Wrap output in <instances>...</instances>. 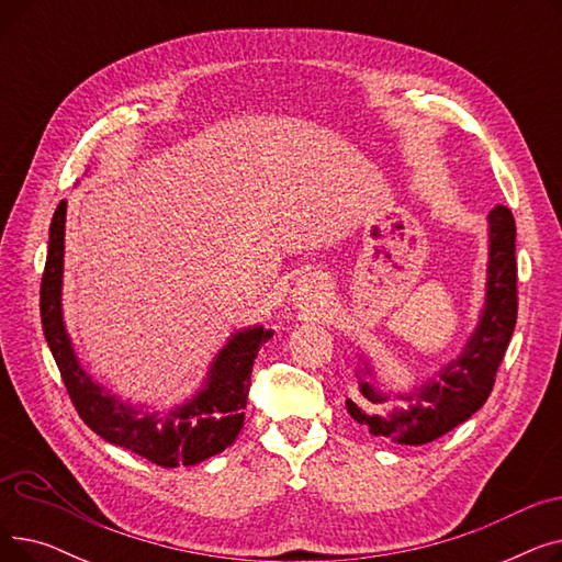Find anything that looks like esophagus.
I'll list each match as a JSON object with an SVG mask.
<instances>
[{"label": "esophagus", "mask_w": 562, "mask_h": 562, "mask_svg": "<svg viewBox=\"0 0 562 562\" xmlns=\"http://www.w3.org/2000/svg\"><path fill=\"white\" fill-rule=\"evenodd\" d=\"M291 301L293 307L307 314H318L326 307V296H323L321 284L314 278H301L291 291Z\"/></svg>", "instance_id": "34e87169"}]
</instances>
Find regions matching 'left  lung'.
<instances>
[{
	"instance_id": "obj_1",
	"label": "left lung",
	"mask_w": 562,
	"mask_h": 562,
	"mask_svg": "<svg viewBox=\"0 0 562 562\" xmlns=\"http://www.w3.org/2000/svg\"><path fill=\"white\" fill-rule=\"evenodd\" d=\"M517 321V263L515 218L508 206L498 204L487 216V276L485 299L476 328L467 337L460 356L441 364L424 380L390 385L382 380L373 360L358 356V398H346V409L373 437L394 445L422 447L464 424L487 401L496 369L506 356ZM394 402L380 416L376 407Z\"/></svg>"
}]
</instances>
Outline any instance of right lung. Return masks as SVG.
<instances>
[{"instance_id": "1", "label": "right lung", "mask_w": 562, "mask_h": 562, "mask_svg": "<svg viewBox=\"0 0 562 562\" xmlns=\"http://www.w3.org/2000/svg\"><path fill=\"white\" fill-rule=\"evenodd\" d=\"M68 202L56 206L41 284V318L47 346L83 424L115 447L161 467H191L234 445L244 428L250 373L261 344L273 337L263 326L229 335L206 369L202 385L182 403L159 412L121 398L93 380L75 352L64 321V255Z\"/></svg>"}]
</instances>
